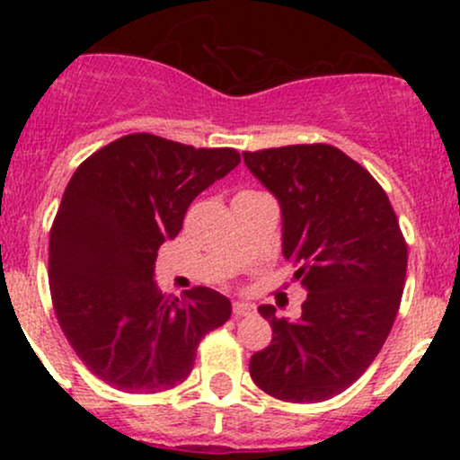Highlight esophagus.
<instances>
[{
    "mask_svg": "<svg viewBox=\"0 0 460 460\" xmlns=\"http://www.w3.org/2000/svg\"><path fill=\"white\" fill-rule=\"evenodd\" d=\"M255 314V305L244 303V300H235L234 303V315L235 318H242V315H252Z\"/></svg>",
    "mask_w": 460,
    "mask_h": 460,
    "instance_id": "obj_1",
    "label": "esophagus"
}]
</instances>
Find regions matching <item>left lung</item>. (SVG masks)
Segmentation results:
<instances>
[{
    "label": "left lung",
    "mask_w": 460,
    "mask_h": 460,
    "mask_svg": "<svg viewBox=\"0 0 460 460\" xmlns=\"http://www.w3.org/2000/svg\"><path fill=\"white\" fill-rule=\"evenodd\" d=\"M248 171L281 208L285 260L307 292L298 320L277 318L270 346L251 357V378L285 402L341 394L378 355L406 274V244L385 190L331 145L242 153Z\"/></svg>",
    "instance_id": "8db88e82"
}]
</instances>
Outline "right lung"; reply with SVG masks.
<instances>
[{
	"label": "right lung",
	"mask_w": 460,
	"mask_h": 460,
	"mask_svg": "<svg viewBox=\"0 0 460 460\" xmlns=\"http://www.w3.org/2000/svg\"><path fill=\"white\" fill-rule=\"evenodd\" d=\"M240 164L151 134L110 142L79 164L49 235V285L68 344L102 381L155 394L190 376L199 341L231 315L229 298L157 289L155 257L190 203Z\"/></svg>",
	"instance_id": "obj_1"
}]
</instances>
